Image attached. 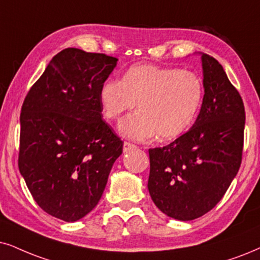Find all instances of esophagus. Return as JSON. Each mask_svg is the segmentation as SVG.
<instances>
[{
	"label": "esophagus",
	"mask_w": 260,
	"mask_h": 260,
	"mask_svg": "<svg viewBox=\"0 0 260 260\" xmlns=\"http://www.w3.org/2000/svg\"><path fill=\"white\" fill-rule=\"evenodd\" d=\"M136 149H137V146L134 145V144L127 143V141H124L123 143V152H129V151L136 150Z\"/></svg>",
	"instance_id": "34e87169"
}]
</instances>
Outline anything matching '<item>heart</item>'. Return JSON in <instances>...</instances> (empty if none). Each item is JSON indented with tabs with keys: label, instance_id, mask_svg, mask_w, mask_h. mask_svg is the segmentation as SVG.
I'll list each match as a JSON object with an SVG mask.
<instances>
[{
	"label": "heart",
	"instance_id": "1",
	"mask_svg": "<svg viewBox=\"0 0 260 260\" xmlns=\"http://www.w3.org/2000/svg\"><path fill=\"white\" fill-rule=\"evenodd\" d=\"M204 87L196 73L153 64L133 66L121 80H108L100 88V102L108 119L116 120L138 104L139 111L121 121L119 132L145 141L179 138L192 126L203 101Z\"/></svg>",
	"mask_w": 260,
	"mask_h": 260
}]
</instances>
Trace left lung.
Listing matches in <instances>:
<instances>
[{
  "mask_svg": "<svg viewBox=\"0 0 260 260\" xmlns=\"http://www.w3.org/2000/svg\"><path fill=\"white\" fill-rule=\"evenodd\" d=\"M200 55L204 97L194 124L169 145L149 150L151 198L179 221L215 208L239 172L244 146L241 96L218 61Z\"/></svg>",
  "mask_w": 260,
  "mask_h": 260,
  "instance_id": "left-lung-1",
  "label": "left lung"
}]
</instances>
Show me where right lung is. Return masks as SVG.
I'll return each instance as SVG.
<instances>
[{"mask_svg": "<svg viewBox=\"0 0 260 260\" xmlns=\"http://www.w3.org/2000/svg\"><path fill=\"white\" fill-rule=\"evenodd\" d=\"M117 58L67 48L52 57L20 114L19 170L49 215L75 222L100 202L122 140L103 121L100 88Z\"/></svg>", "mask_w": 260, "mask_h": 260, "instance_id": "right-lung-1", "label": "right lung"}]
</instances>
